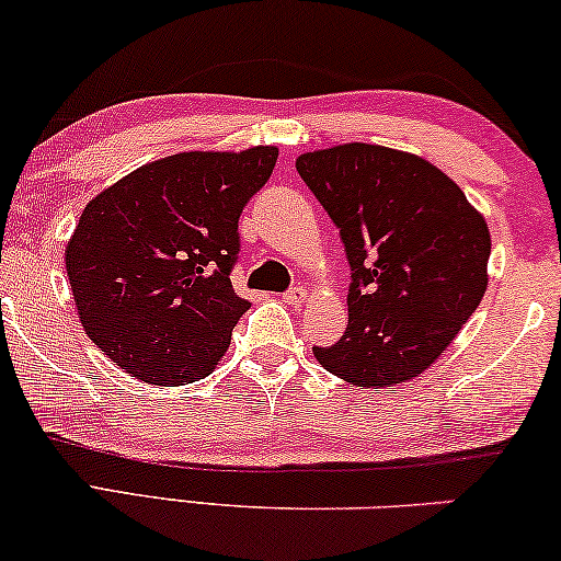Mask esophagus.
I'll return each instance as SVG.
<instances>
[{
	"instance_id": "34e87169",
	"label": "esophagus",
	"mask_w": 561,
	"mask_h": 561,
	"mask_svg": "<svg viewBox=\"0 0 561 561\" xmlns=\"http://www.w3.org/2000/svg\"><path fill=\"white\" fill-rule=\"evenodd\" d=\"M282 299H284V302H287V305H305L307 302V289L305 287H291L289 291H284V295H282Z\"/></svg>"
}]
</instances>
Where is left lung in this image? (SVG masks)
<instances>
[{"label":"left lung","instance_id":"left-lung-1","mask_svg":"<svg viewBox=\"0 0 561 561\" xmlns=\"http://www.w3.org/2000/svg\"><path fill=\"white\" fill-rule=\"evenodd\" d=\"M353 270L347 330L312 347L355 388L408 382L438 360L486 295L491 233L454 179L405 150L345 144L297 158Z\"/></svg>","mask_w":561,"mask_h":561}]
</instances>
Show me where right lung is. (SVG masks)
<instances>
[{
	"mask_svg": "<svg viewBox=\"0 0 561 561\" xmlns=\"http://www.w3.org/2000/svg\"><path fill=\"white\" fill-rule=\"evenodd\" d=\"M279 150H191L90 201L65 249L88 337L130 378L186 386L214 373L249 302L231 287L239 216Z\"/></svg>",
	"mask_w": 561,
	"mask_h": 561,
	"instance_id": "1",
	"label": "right lung"
}]
</instances>
